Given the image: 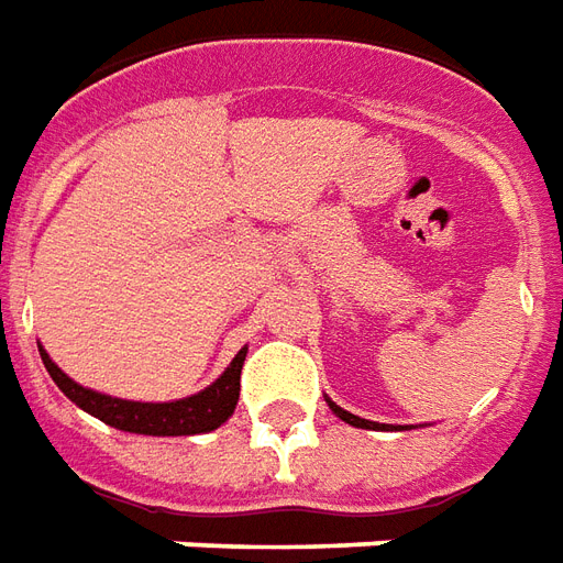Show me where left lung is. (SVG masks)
Masks as SVG:
<instances>
[{
    "label": "left lung",
    "instance_id": "1",
    "mask_svg": "<svg viewBox=\"0 0 563 563\" xmlns=\"http://www.w3.org/2000/svg\"><path fill=\"white\" fill-rule=\"evenodd\" d=\"M324 402H328V409L334 411L336 418L345 420L349 427H357V430H411V427H394V423H376V420L357 418V415H352V411L340 409V406H336V402L331 397H324Z\"/></svg>",
    "mask_w": 563,
    "mask_h": 563
}]
</instances>
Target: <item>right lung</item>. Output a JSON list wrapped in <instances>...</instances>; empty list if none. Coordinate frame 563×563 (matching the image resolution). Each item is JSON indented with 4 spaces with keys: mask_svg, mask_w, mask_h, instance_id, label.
I'll use <instances>...</instances> for the list:
<instances>
[{
    "mask_svg": "<svg viewBox=\"0 0 563 563\" xmlns=\"http://www.w3.org/2000/svg\"><path fill=\"white\" fill-rule=\"evenodd\" d=\"M37 352H41V361L47 366L49 378L59 385L62 394L70 402H77L82 411H89L91 418L103 420V423H110L122 432H136V435H199V432L218 430L220 423L232 418V411L239 406L241 366L247 357V345L232 357V364L206 390L173 399V402H136V399L98 394L91 387L77 385L65 369L53 364V357L47 355L44 345H37Z\"/></svg>",
    "mask_w": 563,
    "mask_h": 563,
    "instance_id": "obj_1",
    "label": "right lung"
}]
</instances>
